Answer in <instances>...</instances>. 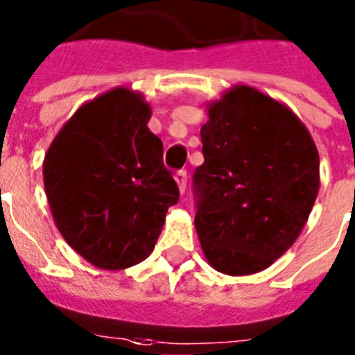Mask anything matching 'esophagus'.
Instances as JSON below:
<instances>
[{"label":"esophagus","instance_id":"esophagus-1","mask_svg":"<svg viewBox=\"0 0 355 355\" xmlns=\"http://www.w3.org/2000/svg\"><path fill=\"white\" fill-rule=\"evenodd\" d=\"M174 178H175V181H178L180 192L183 194V192L187 191V170H178Z\"/></svg>","mask_w":355,"mask_h":355}]
</instances>
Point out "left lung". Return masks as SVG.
<instances>
[{"label":"left lung","instance_id":"left-lung-1","mask_svg":"<svg viewBox=\"0 0 355 355\" xmlns=\"http://www.w3.org/2000/svg\"><path fill=\"white\" fill-rule=\"evenodd\" d=\"M194 170L196 231L212 268L251 275L290 249L319 192V152L280 102L238 86L209 107Z\"/></svg>","mask_w":355,"mask_h":355}]
</instances>
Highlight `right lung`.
I'll return each instance as SVG.
<instances>
[{"label":"right lung","mask_w":355,"mask_h":355,"mask_svg":"<svg viewBox=\"0 0 355 355\" xmlns=\"http://www.w3.org/2000/svg\"><path fill=\"white\" fill-rule=\"evenodd\" d=\"M148 121L143 97L117 87L78 107L45 154V194L56 227L97 268L143 262L168 207L180 201Z\"/></svg>","instance_id":"1"}]
</instances>
